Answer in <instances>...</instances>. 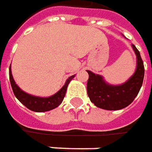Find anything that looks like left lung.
Returning <instances> with one entry per match:
<instances>
[{"label": "left lung", "instance_id": "8db88e82", "mask_svg": "<svg viewBox=\"0 0 152 152\" xmlns=\"http://www.w3.org/2000/svg\"><path fill=\"white\" fill-rule=\"evenodd\" d=\"M137 58L134 74L125 83L110 84L100 74L87 70L89 75L87 91L91 101L96 107L107 110H118L129 105L138 94L144 78V65L138 50L132 45Z\"/></svg>", "mask_w": 152, "mask_h": 152}]
</instances>
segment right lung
Wrapping results in <instances>:
<instances>
[{
  "label": "right lung",
  "instance_id": "1",
  "mask_svg": "<svg viewBox=\"0 0 152 152\" xmlns=\"http://www.w3.org/2000/svg\"><path fill=\"white\" fill-rule=\"evenodd\" d=\"M9 73L11 88L16 98L18 99L23 105H25L27 108L35 112H46V111H49L58 107L64 100L68 85L70 83L71 80L75 77V75H72L70 77H69L64 86L54 95L47 96V97H42V96H37L27 93L24 91H23L22 89L16 84L15 81L13 78L12 72H11V64L10 66Z\"/></svg>",
  "mask_w": 152,
  "mask_h": 152
}]
</instances>
